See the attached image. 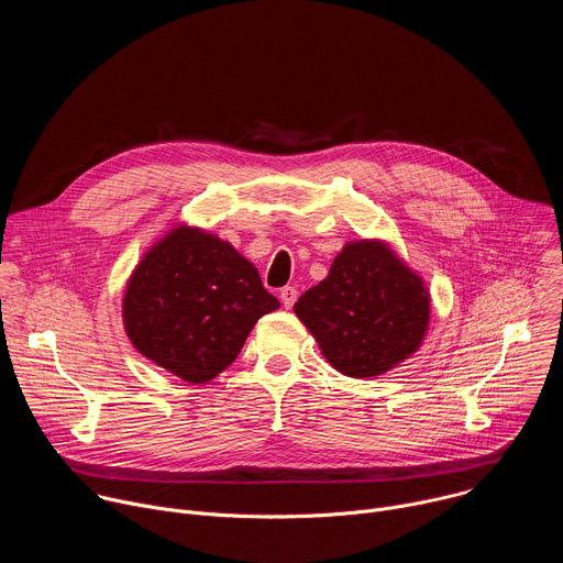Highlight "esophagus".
Listing matches in <instances>:
<instances>
[{
    "instance_id": "34e87169",
    "label": "esophagus",
    "mask_w": 563,
    "mask_h": 563,
    "mask_svg": "<svg viewBox=\"0 0 563 563\" xmlns=\"http://www.w3.org/2000/svg\"><path fill=\"white\" fill-rule=\"evenodd\" d=\"M296 298H298V291H296L294 287H283V289H280V302H283L287 309L294 307Z\"/></svg>"
}]
</instances>
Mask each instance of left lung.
<instances>
[{
  "instance_id": "left-lung-1",
  "label": "left lung",
  "mask_w": 563,
  "mask_h": 563,
  "mask_svg": "<svg viewBox=\"0 0 563 563\" xmlns=\"http://www.w3.org/2000/svg\"><path fill=\"white\" fill-rule=\"evenodd\" d=\"M294 311L334 369L367 378L421 347L430 294L385 243L358 240L343 247L328 278L307 289Z\"/></svg>"
}]
</instances>
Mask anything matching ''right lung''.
Returning <instances> with one entry per match:
<instances>
[{
  "instance_id": "obj_1",
  "label": "right lung",
  "mask_w": 563,
  "mask_h": 563,
  "mask_svg": "<svg viewBox=\"0 0 563 563\" xmlns=\"http://www.w3.org/2000/svg\"><path fill=\"white\" fill-rule=\"evenodd\" d=\"M280 302L229 243L180 224L144 254L122 300L133 347L187 383H207L243 350Z\"/></svg>"
}]
</instances>
